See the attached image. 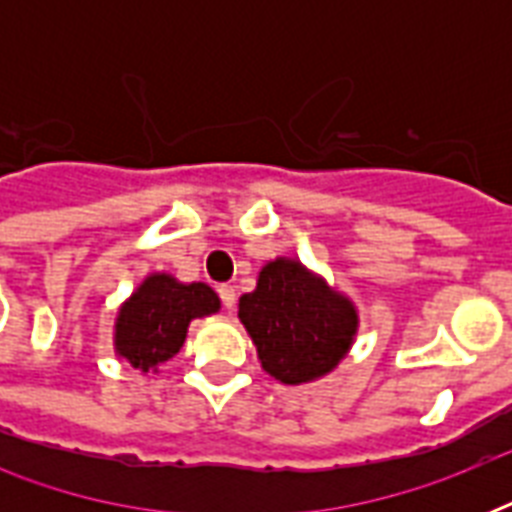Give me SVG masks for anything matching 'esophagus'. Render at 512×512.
Returning a JSON list of instances; mask_svg holds the SVG:
<instances>
[{
    "label": "esophagus",
    "instance_id": "1",
    "mask_svg": "<svg viewBox=\"0 0 512 512\" xmlns=\"http://www.w3.org/2000/svg\"><path fill=\"white\" fill-rule=\"evenodd\" d=\"M217 295L223 300L225 311H233V305H236V289H233L231 284H223V287L217 289Z\"/></svg>",
    "mask_w": 512,
    "mask_h": 512
}]
</instances>
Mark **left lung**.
Instances as JSON below:
<instances>
[{
  "mask_svg": "<svg viewBox=\"0 0 512 512\" xmlns=\"http://www.w3.org/2000/svg\"><path fill=\"white\" fill-rule=\"evenodd\" d=\"M239 319L257 345L265 372L284 385L332 372L358 329L348 297L287 257L265 265L255 292L241 295Z\"/></svg>",
  "mask_w": 512,
  "mask_h": 512,
  "instance_id": "1",
  "label": "left lung"
}]
</instances>
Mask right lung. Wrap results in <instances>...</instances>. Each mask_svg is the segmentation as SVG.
Masks as SVG:
<instances>
[{
    "mask_svg": "<svg viewBox=\"0 0 512 512\" xmlns=\"http://www.w3.org/2000/svg\"><path fill=\"white\" fill-rule=\"evenodd\" d=\"M217 308L220 300L207 284H180L167 273H154L119 311L116 353L143 372L159 369L183 348L191 319Z\"/></svg>",
    "mask_w": 512,
    "mask_h": 512,
    "instance_id": "obj_1",
    "label": "right lung"
}]
</instances>
